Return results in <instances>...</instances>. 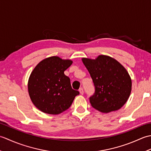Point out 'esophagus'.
Masks as SVG:
<instances>
[{"instance_id": "1", "label": "esophagus", "mask_w": 151, "mask_h": 151, "mask_svg": "<svg viewBox=\"0 0 151 151\" xmlns=\"http://www.w3.org/2000/svg\"><path fill=\"white\" fill-rule=\"evenodd\" d=\"M79 92H80V93H81V95H83L84 94V89H83V88H81L79 89Z\"/></svg>"}]
</instances>
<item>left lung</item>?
I'll return each instance as SVG.
<instances>
[{
    "mask_svg": "<svg viewBox=\"0 0 151 151\" xmlns=\"http://www.w3.org/2000/svg\"><path fill=\"white\" fill-rule=\"evenodd\" d=\"M82 61L95 86V93L89 98L92 106L102 113L119 110L132 90V80L127 69L106 55H99L95 59L82 58Z\"/></svg>",
    "mask_w": 151,
    "mask_h": 151,
    "instance_id": "left-lung-1",
    "label": "left lung"
}]
</instances>
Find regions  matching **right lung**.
<instances>
[{"label": "right lung", "instance_id": "obj_1", "mask_svg": "<svg viewBox=\"0 0 151 151\" xmlns=\"http://www.w3.org/2000/svg\"><path fill=\"white\" fill-rule=\"evenodd\" d=\"M72 63L70 60L51 56L41 61L32 71L28 82V93L35 106L43 113H62L79 95L72 89L69 78L64 74Z\"/></svg>", "mask_w": 151, "mask_h": 151}]
</instances>
